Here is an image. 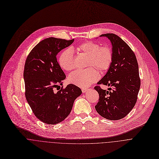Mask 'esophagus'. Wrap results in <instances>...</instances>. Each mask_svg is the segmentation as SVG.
Returning a JSON list of instances; mask_svg holds the SVG:
<instances>
[{"label":"esophagus","mask_w":159,"mask_h":159,"mask_svg":"<svg viewBox=\"0 0 159 159\" xmlns=\"http://www.w3.org/2000/svg\"><path fill=\"white\" fill-rule=\"evenodd\" d=\"M89 90V89H87V88H85V89H82V92L83 93H85V92H86L87 91H88Z\"/></svg>","instance_id":"esophagus-1"}]
</instances>
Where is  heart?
<instances>
[{
  "instance_id": "obj_1",
  "label": "heart",
  "mask_w": 159,
  "mask_h": 159,
  "mask_svg": "<svg viewBox=\"0 0 159 159\" xmlns=\"http://www.w3.org/2000/svg\"><path fill=\"white\" fill-rule=\"evenodd\" d=\"M76 50L80 54L87 56L85 67H90L72 73L68 79L72 84L86 88L98 77V73L95 68L100 72L109 69L113 59L112 50L107 45L100 47L97 42L90 41L80 43L76 47ZM58 61L59 66L64 70L71 71L75 68L73 51L70 48L65 49L61 53Z\"/></svg>"
}]
</instances>
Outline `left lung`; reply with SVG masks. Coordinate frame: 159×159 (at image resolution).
I'll use <instances>...</instances> for the list:
<instances>
[{
	"mask_svg": "<svg viewBox=\"0 0 159 159\" xmlns=\"http://www.w3.org/2000/svg\"><path fill=\"white\" fill-rule=\"evenodd\" d=\"M112 45L113 59L103 77L97 84L112 87V91L103 90L98 85L94 87L99 95L95 106L96 111L105 119L111 120L125 117L134 108L140 87L139 66L135 55L130 47L118 35L105 34Z\"/></svg>",
	"mask_w": 159,
	"mask_h": 159,
	"instance_id": "1",
	"label": "left lung"
}]
</instances>
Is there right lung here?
I'll use <instances>...</instances> for the list:
<instances>
[{
  "label": "right lung",
  "mask_w": 159,
  "mask_h": 159,
  "mask_svg": "<svg viewBox=\"0 0 159 159\" xmlns=\"http://www.w3.org/2000/svg\"><path fill=\"white\" fill-rule=\"evenodd\" d=\"M74 41L45 39L32 48L26 59L25 95L35 117L45 124L54 125L63 121L70 114L74 100L82 93L81 89L74 84L60 87L57 93L53 91L62 85L66 77L56 56Z\"/></svg>",
  "instance_id": "right-lung-1"
}]
</instances>
